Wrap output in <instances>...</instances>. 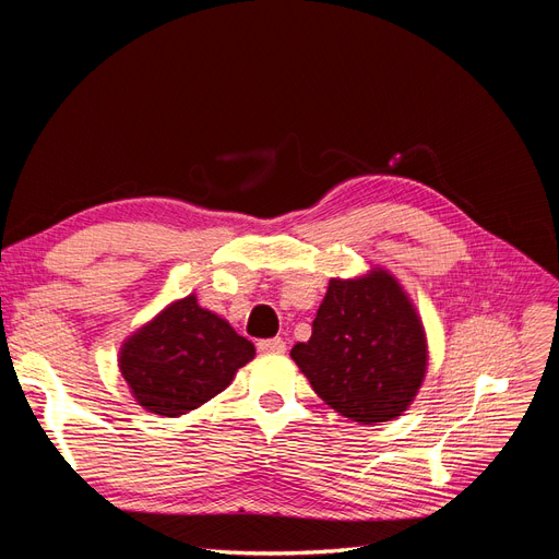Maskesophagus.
<instances>
[{"label":"esophagus","instance_id":"obj_1","mask_svg":"<svg viewBox=\"0 0 559 559\" xmlns=\"http://www.w3.org/2000/svg\"><path fill=\"white\" fill-rule=\"evenodd\" d=\"M259 352L263 354H282L286 349V343L282 337H267V341H259Z\"/></svg>","mask_w":559,"mask_h":559}]
</instances>
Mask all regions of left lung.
Masks as SVG:
<instances>
[{
  "instance_id": "8db88e82",
  "label": "left lung",
  "mask_w": 559,
  "mask_h": 559,
  "mask_svg": "<svg viewBox=\"0 0 559 559\" xmlns=\"http://www.w3.org/2000/svg\"><path fill=\"white\" fill-rule=\"evenodd\" d=\"M335 413L359 425L399 417L427 373V337L401 284L382 267L359 280H331L308 343L292 349Z\"/></svg>"
}]
</instances>
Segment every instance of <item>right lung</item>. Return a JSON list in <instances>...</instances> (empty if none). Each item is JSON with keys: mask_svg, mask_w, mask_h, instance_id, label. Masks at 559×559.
<instances>
[{"mask_svg": "<svg viewBox=\"0 0 559 559\" xmlns=\"http://www.w3.org/2000/svg\"><path fill=\"white\" fill-rule=\"evenodd\" d=\"M253 345L195 296L167 306L121 347V373L142 408L179 417L222 394Z\"/></svg>", "mask_w": 559, "mask_h": 559, "instance_id": "right-lung-1", "label": "right lung"}]
</instances>
